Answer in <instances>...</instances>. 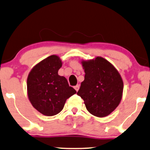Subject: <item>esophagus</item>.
<instances>
[{"mask_svg": "<svg viewBox=\"0 0 150 150\" xmlns=\"http://www.w3.org/2000/svg\"><path fill=\"white\" fill-rule=\"evenodd\" d=\"M74 88H75V90H76V91H78V90L79 88V85H76V86L74 87Z\"/></svg>", "mask_w": 150, "mask_h": 150, "instance_id": "esophagus-1", "label": "esophagus"}]
</instances>
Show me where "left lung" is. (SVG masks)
<instances>
[{
	"instance_id": "8db88e82",
	"label": "left lung",
	"mask_w": 150,
	"mask_h": 150,
	"mask_svg": "<svg viewBox=\"0 0 150 150\" xmlns=\"http://www.w3.org/2000/svg\"><path fill=\"white\" fill-rule=\"evenodd\" d=\"M85 76L77 95L84 101L89 113L97 117H105L120 104L123 81L120 74L105 59L82 62Z\"/></svg>"
}]
</instances>
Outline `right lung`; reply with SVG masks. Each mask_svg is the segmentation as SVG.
<instances>
[{
    "mask_svg": "<svg viewBox=\"0 0 150 150\" xmlns=\"http://www.w3.org/2000/svg\"><path fill=\"white\" fill-rule=\"evenodd\" d=\"M62 66L58 56L51 55L37 64L28 75V98L33 107L45 115L59 113L66 100L77 93L65 77L58 75Z\"/></svg>",
    "mask_w": 150,
    "mask_h": 150,
    "instance_id": "add662e5",
    "label": "right lung"
}]
</instances>
